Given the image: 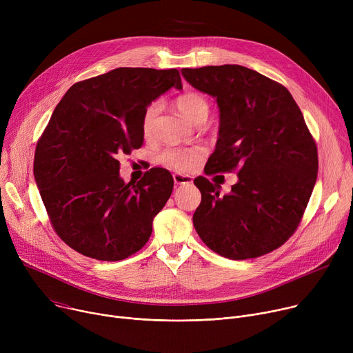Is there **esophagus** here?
<instances>
[{"instance_id": "esophagus-1", "label": "esophagus", "mask_w": 353, "mask_h": 353, "mask_svg": "<svg viewBox=\"0 0 353 353\" xmlns=\"http://www.w3.org/2000/svg\"><path fill=\"white\" fill-rule=\"evenodd\" d=\"M173 180H174L176 184H191V183H193V177L185 176V174H180V173L173 174Z\"/></svg>"}]
</instances>
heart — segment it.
Here are the masks:
<instances>
[{
	"instance_id": "obj_1",
	"label": "heart",
	"mask_w": 353,
	"mask_h": 353,
	"mask_svg": "<svg viewBox=\"0 0 353 353\" xmlns=\"http://www.w3.org/2000/svg\"><path fill=\"white\" fill-rule=\"evenodd\" d=\"M179 112L191 122L204 121L208 115L210 105L204 95L196 91L184 92L174 101ZM160 112V104L152 103L149 104L142 115L141 130L145 139H152L154 137V125L156 118ZM205 156V149L203 146H188V148H168L159 154V163L174 170L177 173H188L199 166V163Z\"/></svg>"
}]
</instances>
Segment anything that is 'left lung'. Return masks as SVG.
<instances>
[{
    "label": "left lung",
    "mask_w": 353,
    "mask_h": 353,
    "mask_svg": "<svg viewBox=\"0 0 353 353\" xmlns=\"http://www.w3.org/2000/svg\"><path fill=\"white\" fill-rule=\"evenodd\" d=\"M219 107V134L205 174L238 172L231 193L207 177L194 184L201 203L193 215L201 241L232 261L259 258L299 228L318 172L316 145L290 91L238 65L181 69Z\"/></svg>",
    "instance_id": "left-lung-1"
}]
</instances>
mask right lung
<instances>
[{"label":"right lung","mask_w":353,"mask_h":353,"mask_svg":"<svg viewBox=\"0 0 353 353\" xmlns=\"http://www.w3.org/2000/svg\"><path fill=\"white\" fill-rule=\"evenodd\" d=\"M177 69L119 68L73 84L38 141L34 176L54 232L76 252L115 262L142 249L169 200L173 177L152 168L119 177L121 154L143 143L145 108L172 87Z\"/></svg>","instance_id":"add662e5"}]
</instances>
